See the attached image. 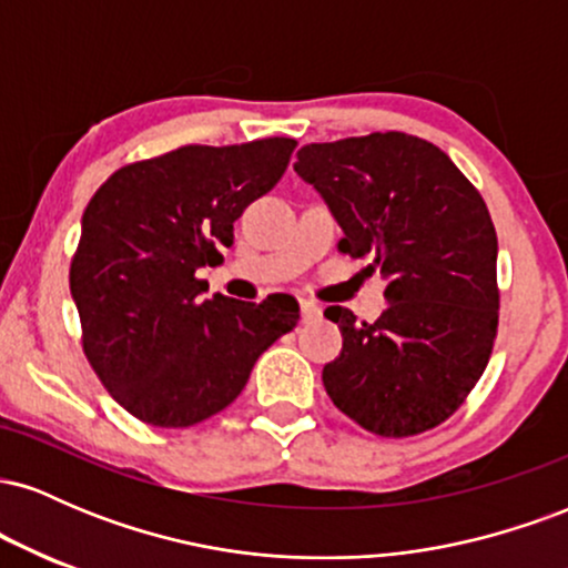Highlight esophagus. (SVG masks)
<instances>
[{"label": "esophagus", "instance_id": "34e87169", "mask_svg": "<svg viewBox=\"0 0 568 568\" xmlns=\"http://www.w3.org/2000/svg\"><path fill=\"white\" fill-rule=\"evenodd\" d=\"M298 310H302V321L304 323L315 321V317L321 315V306H317L315 302H310V298H302V302H298Z\"/></svg>", "mask_w": 568, "mask_h": 568}]
</instances>
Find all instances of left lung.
Masks as SVG:
<instances>
[{"instance_id":"8db88e82","label":"left lung","mask_w":568,"mask_h":568,"mask_svg":"<svg viewBox=\"0 0 568 568\" xmlns=\"http://www.w3.org/2000/svg\"><path fill=\"white\" fill-rule=\"evenodd\" d=\"M296 160L342 226L338 251L387 280L379 321L325 310L344 338L323 368L325 393L382 438L438 427L497 338V232L484 197L435 143L397 130L306 143Z\"/></svg>"}]
</instances>
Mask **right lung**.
<instances>
[{
    "label": "right lung",
    "instance_id": "right-lung-1",
    "mask_svg": "<svg viewBox=\"0 0 568 568\" xmlns=\"http://www.w3.org/2000/svg\"><path fill=\"white\" fill-rule=\"evenodd\" d=\"M293 139L173 149L112 173L82 216L69 285L103 387L152 427H192L243 393L253 363L298 321V302L200 298V266L288 168Z\"/></svg>",
    "mask_w": 568,
    "mask_h": 568
}]
</instances>
